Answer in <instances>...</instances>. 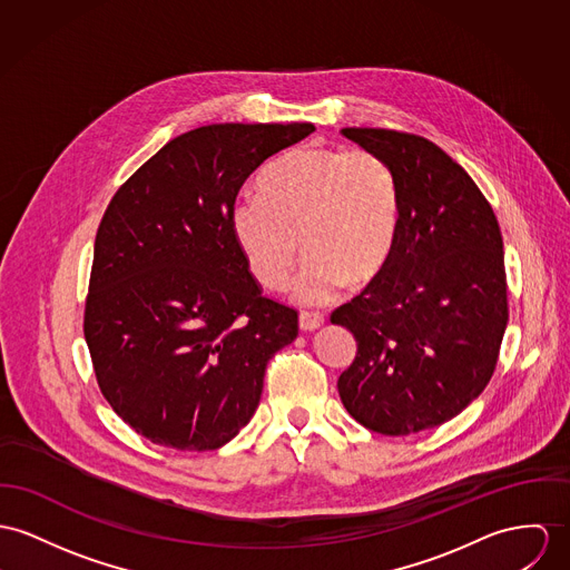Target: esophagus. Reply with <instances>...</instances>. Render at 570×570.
I'll return each mask as SVG.
<instances>
[{
	"mask_svg": "<svg viewBox=\"0 0 570 570\" xmlns=\"http://www.w3.org/2000/svg\"><path fill=\"white\" fill-rule=\"evenodd\" d=\"M323 323H325V316H323L321 312H307V309H304V312L299 314V327H302L304 332H314V330H318Z\"/></svg>",
	"mask_w": 570,
	"mask_h": 570,
	"instance_id": "obj_1",
	"label": "esophagus"
}]
</instances>
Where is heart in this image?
Instances as JSON below:
<instances>
[{
	"instance_id": "1",
	"label": "heart",
	"mask_w": 570,
	"mask_h": 570,
	"mask_svg": "<svg viewBox=\"0 0 570 570\" xmlns=\"http://www.w3.org/2000/svg\"><path fill=\"white\" fill-rule=\"evenodd\" d=\"M232 232L256 279L279 288L299 254L306 263L295 297L327 304L350 282H375L391 263L399 229V188L371 149L295 147L258 176V195L234 202Z\"/></svg>"
}]
</instances>
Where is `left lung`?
<instances>
[{"instance_id":"1","label":"left lung","mask_w":570,"mask_h":570,"mask_svg":"<svg viewBox=\"0 0 570 570\" xmlns=\"http://www.w3.org/2000/svg\"><path fill=\"white\" fill-rule=\"evenodd\" d=\"M343 134L391 167L399 229L384 273L332 312L357 343L338 393L360 425L407 436L458 416L494 373L508 325L503 238L478 184L432 140Z\"/></svg>"}]
</instances>
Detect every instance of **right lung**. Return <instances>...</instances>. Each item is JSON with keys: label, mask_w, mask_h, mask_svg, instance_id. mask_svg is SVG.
I'll return each instance as SVG.
<instances>
[{"label": "right lung", "mask_w": 570, "mask_h": 570, "mask_svg": "<svg viewBox=\"0 0 570 570\" xmlns=\"http://www.w3.org/2000/svg\"><path fill=\"white\" fill-rule=\"evenodd\" d=\"M312 124L179 134L115 193L95 238L85 338L97 384L131 430L213 451L254 416L297 309L263 297L232 232L245 179Z\"/></svg>", "instance_id": "1"}]
</instances>
